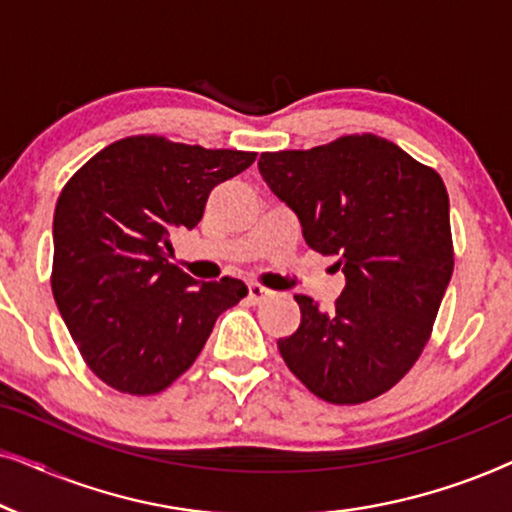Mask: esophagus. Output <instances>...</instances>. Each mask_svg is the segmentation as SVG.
Here are the masks:
<instances>
[{"label": "esophagus", "instance_id": "34e87169", "mask_svg": "<svg viewBox=\"0 0 512 512\" xmlns=\"http://www.w3.org/2000/svg\"><path fill=\"white\" fill-rule=\"evenodd\" d=\"M268 298H272L270 289H265V286L256 284V282L249 284V300H251V303L258 305V303H263V300H268Z\"/></svg>", "mask_w": 512, "mask_h": 512}]
</instances>
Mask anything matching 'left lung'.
<instances>
[{
	"mask_svg": "<svg viewBox=\"0 0 512 512\" xmlns=\"http://www.w3.org/2000/svg\"><path fill=\"white\" fill-rule=\"evenodd\" d=\"M258 170L298 216L307 247L335 256L345 272L331 312L296 296L303 319L277 340L279 354L328 403L384 394L422 354L452 277L443 179L368 132L310 151L261 153Z\"/></svg>",
	"mask_w": 512,
	"mask_h": 512,
	"instance_id": "1",
	"label": "left lung"
}]
</instances>
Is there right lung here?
I'll return each mask as SVG.
<instances>
[{
  "instance_id": "add662e5",
  "label": "right lung",
  "mask_w": 512,
  "mask_h": 512,
  "mask_svg": "<svg viewBox=\"0 0 512 512\" xmlns=\"http://www.w3.org/2000/svg\"><path fill=\"white\" fill-rule=\"evenodd\" d=\"M256 153L137 135L109 144L62 188L53 216V298L90 370L123 394L170 387L198 359L240 279L198 282L170 263L214 186Z\"/></svg>"
}]
</instances>
